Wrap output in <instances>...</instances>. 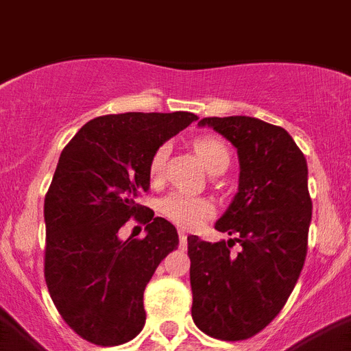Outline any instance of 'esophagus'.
<instances>
[{
  "instance_id": "esophagus-1",
  "label": "esophagus",
  "mask_w": 351,
  "mask_h": 351,
  "mask_svg": "<svg viewBox=\"0 0 351 351\" xmlns=\"http://www.w3.org/2000/svg\"><path fill=\"white\" fill-rule=\"evenodd\" d=\"M178 237H180V246L182 248H185V246H187V235H185L184 232H180V235H178Z\"/></svg>"
}]
</instances>
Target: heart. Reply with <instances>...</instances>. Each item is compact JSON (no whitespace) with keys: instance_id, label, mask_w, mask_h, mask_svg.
Returning <instances> with one entry per match:
<instances>
[{"instance_id":"obj_1","label":"heart","mask_w":351,"mask_h":351,"mask_svg":"<svg viewBox=\"0 0 351 351\" xmlns=\"http://www.w3.org/2000/svg\"><path fill=\"white\" fill-rule=\"evenodd\" d=\"M194 152L207 171L230 160L226 144L217 137H199V139H196L194 141ZM166 157L167 146L162 144L160 148H157V152L153 153L152 160H149V180L155 182V184L160 182ZM160 214L184 230H194L214 214V205L207 198H199V196L175 191V193L167 194L166 198L160 202Z\"/></svg>"}]
</instances>
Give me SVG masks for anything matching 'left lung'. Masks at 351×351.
Wrapping results in <instances>:
<instances>
[{"label": "left lung", "instance_id": "1", "mask_svg": "<svg viewBox=\"0 0 351 351\" xmlns=\"http://www.w3.org/2000/svg\"><path fill=\"white\" fill-rule=\"evenodd\" d=\"M234 144L239 189L216 230L234 239L187 237L193 319L210 337L243 341L278 316L307 257L312 202L307 160L282 126L248 116L203 117ZM234 243L240 252H231Z\"/></svg>", "mask_w": 351, "mask_h": 351}]
</instances>
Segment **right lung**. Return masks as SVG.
I'll list each match as a JSON object with an SVG mask.
<instances>
[{
	"label": "right lung",
	"mask_w": 351,
	"mask_h": 351,
	"mask_svg": "<svg viewBox=\"0 0 351 351\" xmlns=\"http://www.w3.org/2000/svg\"><path fill=\"white\" fill-rule=\"evenodd\" d=\"M196 119L191 112L108 114L62 149L44 198V278L62 319L89 343L117 346L143 330L144 289L178 234L137 199L149 189L153 153ZM130 217L147 225L146 238L119 239Z\"/></svg>",
	"instance_id": "add662e5"
}]
</instances>
